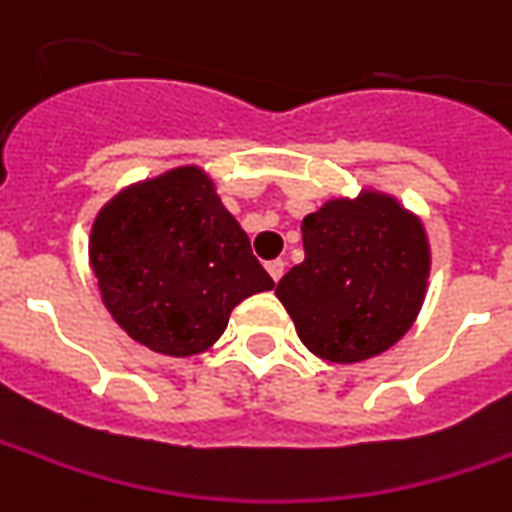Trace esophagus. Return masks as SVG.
I'll return each mask as SVG.
<instances>
[{"mask_svg": "<svg viewBox=\"0 0 512 512\" xmlns=\"http://www.w3.org/2000/svg\"><path fill=\"white\" fill-rule=\"evenodd\" d=\"M266 271L271 274V280L277 283V280L285 274V263L283 260H269V263H266Z\"/></svg>", "mask_w": 512, "mask_h": 512, "instance_id": "obj_1", "label": "esophagus"}]
</instances>
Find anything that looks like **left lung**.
<instances>
[{"label":"left lung","mask_w":512,"mask_h":512,"mask_svg":"<svg viewBox=\"0 0 512 512\" xmlns=\"http://www.w3.org/2000/svg\"><path fill=\"white\" fill-rule=\"evenodd\" d=\"M305 260L277 283L302 344L325 361L378 356L415 322L429 241L395 198H336L302 221Z\"/></svg>","instance_id":"1"}]
</instances>
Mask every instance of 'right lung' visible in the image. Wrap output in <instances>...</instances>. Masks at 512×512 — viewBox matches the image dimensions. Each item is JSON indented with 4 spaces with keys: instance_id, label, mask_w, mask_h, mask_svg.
Wrapping results in <instances>:
<instances>
[{
    "instance_id": "add662e5",
    "label": "right lung",
    "mask_w": 512,
    "mask_h": 512,
    "mask_svg": "<svg viewBox=\"0 0 512 512\" xmlns=\"http://www.w3.org/2000/svg\"><path fill=\"white\" fill-rule=\"evenodd\" d=\"M89 257L117 325L165 356L207 350L238 302L274 288L198 168L170 170L111 198L92 227Z\"/></svg>"
}]
</instances>
